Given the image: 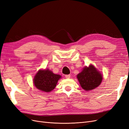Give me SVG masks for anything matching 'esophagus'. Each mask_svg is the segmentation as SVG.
Returning <instances> with one entry per match:
<instances>
[{"mask_svg": "<svg viewBox=\"0 0 129 129\" xmlns=\"http://www.w3.org/2000/svg\"><path fill=\"white\" fill-rule=\"evenodd\" d=\"M65 77L66 78H70V75H65Z\"/></svg>", "mask_w": 129, "mask_h": 129, "instance_id": "34e87169", "label": "esophagus"}]
</instances>
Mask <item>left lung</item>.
<instances>
[{"label": "left lung", "mask_w": 129, "mask_h": 129, "mask_svg": "<svg viewBox=\"0 0 129 129\" xmlns=\"http://www.w3.org/2000/svg\"><path fill=\"white\" fill-rule=\"evenodd\" d=\"M77 78L82 88L88 91L100 85L103 80V75L94 66L90 64L88 67H85L77 75Z\"/></svg>", "instance_id": "left-lung-1"}]
</instances>
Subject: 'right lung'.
I'll return each mask as SVG.
<instances>
[{
    "label": "right lung",
    "instance_id": "right-lung-1",
    "mask_svg": "<svg viewBox=\"0 0 129 129\" xmlns=\"http://www.w3.org/2000/svg\"><path fill=\"white\" fill-rule=\"evenodd\" d=\"M61 78L60 75L53 73L48 69H40L33 79L34 85L38 90L50 92L55 87L59 79Z\"/></svg>",
    "mask_w": 129,
    "mask_h": 129
}]
</instances>
